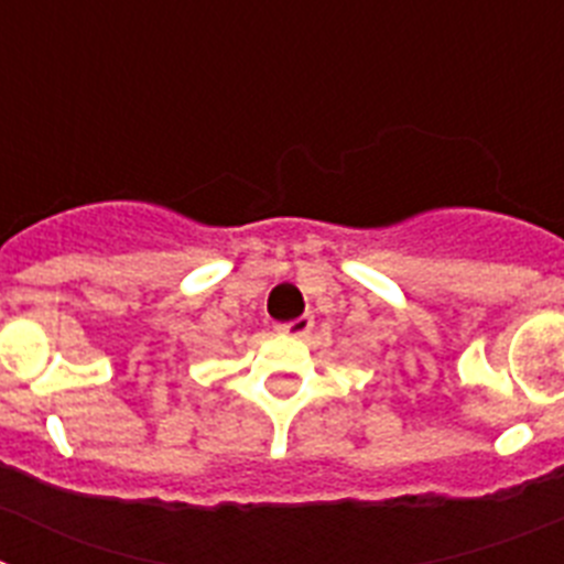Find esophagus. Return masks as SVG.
Masks as SVG:
<instances>
[{
    "label": "esophagus",
    "instance_id": "obj_1",
    "mask_svg": "<svg viewBox=\"0 0 564 564\" xmlns=\"http://www.w3.org/2000/svg\"><path fill=\"white\" fill-rule=\"evenodd\" d=\"M313 330V316H302V318H293L288 325H279L276 333L279 336H288V338H302Z\"/></svg>",
    "mask_w": 564,
    "mask_h": 564
}]
</instances>
